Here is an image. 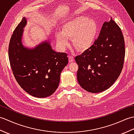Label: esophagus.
<instances>
[{
	"label": "esophagus",
	"mask_w": 134,
	"mask_h": 134,
	"mask_svg": "<svg viewBox=\"0 0 134 134\" xmlns=\"http://www.w3.org/2000/svg\"><path fill=\"white\" fill-rule=\"evenodd\" d=\"M69 62H73L74 61V56L72 55H69Z\"/></svg>",
	"instance_id": "esophagus-1"
}]
</instances>
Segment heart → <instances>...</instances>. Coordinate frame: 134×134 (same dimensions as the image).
I'll return each mask as SVG.
<instances>
[{"label":"heart","mask_w":134,"mask_h":134,"mask_svg":"<svg viewBox=\"0 0 134 134\" xmlns=\"http://www.w3.org/2000/svg\"><path fill=\"white\" fill-rule=\"evenodd\" d=\"M98 32L95 20L86 16H79L71 19L62 25L61 32L56 34V40L62 49L69 43L67 38H72L73 45L79 50L89 48L94 41Z\"/></svg>","instance_id":"obj_1"}]
</instances>
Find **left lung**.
<instances>
[{"instance_id":"1","label":"left lung","mask_w":134,"mask_h":134,"mask_svg":"<svg viewBox=\"0 0 134 134\" xmlns=\"http://www.w3.org/2000/svg\"><path fill=\"white\" fill-rule=\"evenodd\" d=\"M125 51L123 33L111 18L104 23L94 44L75 58L80 86L93 93L109 88L123 69Z\"/></svg>"}]
</instances>
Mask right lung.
Wrapping results in <instances>:
<instances>
[{"instance_id": "add662e5", "label": "right lung", "mask_w": 134, "mask_h": 134, "mask_svg": "<svg viewBox=\"0 0 134 134\" xmlns=\"http://www.w3.org/2000/svg\"><path fill=\"white\" fill-rule=\"evenodd\" d=\"M25 17L14 30L8 47V58L14 76L25 92L38 98L52 95L58 87L60 74L68 63L67 54L56 52L49 41L33 48L22 43Z\"/></svg>"}]
</instances>
